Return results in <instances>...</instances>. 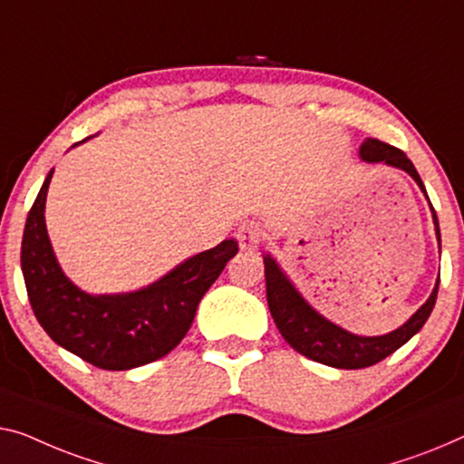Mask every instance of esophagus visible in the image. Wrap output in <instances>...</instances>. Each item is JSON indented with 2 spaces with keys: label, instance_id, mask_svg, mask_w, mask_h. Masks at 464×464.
Here are the masks:
<instances>
[{
  "label": "esophagus",
  "instance_id": "34e87169",
  "mask_svg": "<svg viewBox=\"0 0 464 464\" xmlns=\"http://www.w3.org/2000/svg\"><path fill=\"white\" fill-rule=\"evenodd\" d=\"M237 241L241 250H256L262 241V229L258 223H246L239 227L237 231Z\"/></svg>",
  "mask_w": 464,
  "mask_h": 464
}]
</instances>
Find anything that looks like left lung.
Listing matches in <instances>:
<instances>
[{
  "instance_id": "obj_1",
  "label": "left lung",
  "mask_w": 464,
  "mask_h": 464,
  "mask_svg": "<svg viewBox=\"0 0 464 464\" xmlns=\"http://www.w3.org/2000/svg\"><path fill=\"white\" fill-rule=\"evenodd\" d=\"M361 156L366 162H385L390 166H396V169L406 170L419 183V188L425 191V185L420 181L417 169H414V164L406 158L402 150L379 140H366L361 145ZM433 223L435 233H438V241H441L435 210ZM265 281L268 310H271V316L276 329H279V334L283 335V340L292 345L295 352L310 358V361L335 366V369H364V366L382 362L383 358L393 354L398 348H402L417 331H420L425 321L430 319L435 300H438L440 285V281L435 283L430 300L400 329L379 337H361L348 334V331L323 319L316 310L310 308L302 295L295 292L292 283L287 281V276L281 273V268L276 266V262L271 256H265Z\"/></svg>"
}]
</instances>
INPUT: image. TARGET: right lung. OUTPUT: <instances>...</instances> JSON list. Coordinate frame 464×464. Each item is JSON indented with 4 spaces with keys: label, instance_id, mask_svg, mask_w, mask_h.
Instances as JSON below:
<instances>
[{
    "label": "right lung",
    "instance_id": "obj_1",
    "mask_svg": "<svg viewBox=\"0 0 464 464\" xmlns=\"http://www.w3.org/2000/svg\"><path fill=\"white\" fill-rule=\"evenodd\" d=\"M45 177L26 217L20 266L34 316L62 348L103 371H129L175 350L188 334L198 304L235 254L225 239L193 256L160 281L135 294L89 295L66 279L55 262L45 229Z\"/></svg>",
    "mask_w": 464,
    "mask_h": 464
}]
</instances>
